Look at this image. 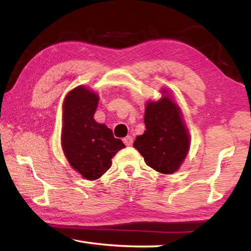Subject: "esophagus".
Returning a JSON list of instances; mask_svg holds the SVG:
<instances>
[{"label": "esophagus", "instance_id": "34e87169", "mask_svg": "<svg viewBox=\"0 0 251 251\" xmlns=\"http://www.w3.org/2000/svg\"><path fill=\"white\" fill-rule=\"evenodd\" d=\"M123 142H124L126 146H130L133 144V137L131 136H126V137L123 138Z\"/></svg>", "mask_w": 251, "mask_h": 251}]
</instances>
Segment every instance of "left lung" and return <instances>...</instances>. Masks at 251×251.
Returning <instances> with one entry per match:
<instances>
[{
    "mask_svg": "<svg viewBox=\"0 0 251 251\" xmlns=\"http://www.w3.org/2000/svg\"><path fill=\"white\" fill-rule=\"evenodd\" d=\"M144 123L146 130L136 137L134 147L156 172L168 175L177 172L190 145L179 107L169 96H163L157 101H147Z\"/></svg>",
    "mask_w": 251,
    "mask_h": 251,
    "instance_id": "left-lung-1",
    "label": "left lung"
}]
</instances>
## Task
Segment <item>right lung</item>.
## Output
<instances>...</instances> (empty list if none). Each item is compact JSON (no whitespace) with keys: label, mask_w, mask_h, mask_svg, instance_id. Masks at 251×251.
Listing matches in <instances>:
<instances>
[{"label":"right lung","mask_w":251,"mask_h":251,"mask_svg":"<svg viewBox=\"0 0 251 251\" xmlns=\"http://www.w3.org/2000/svg\"><path fill=\"white\" fill-rule=\"evenodd\" d=\"M99 100L94 92L77 86L63 104V151L71 166L88 180L107 172L113 156L125 147L107 126L94 120Z\"/></svg>","instance_id":"obj_1"}]
</instances>
